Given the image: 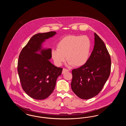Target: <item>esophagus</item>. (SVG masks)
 I'll return each instance as SVG.
<instances>
[{
    "label": "esophagus",
    "mask_w": 126,
    "mask_h": 126,
    "mask_svg": "<svg viewBox=\"0 0 126 126\" xmlns=\"http://www.w3.org/2000/svg\"><path fill=\"white\" fill-rule=\"evenodd\" d=\"M69 72V70H68V69H66V68H63V71H62V74H65L66 72Z\"/></svg>",
    "instance_id": "34e87169"
}]
</instances>
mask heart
I'll list each match as a JSON object with an SVG mask.
<instances>
[{"instance_id":"1","label":"heart","mask_w":126,"mask_h":126,"mask_svg":"<svg viewBox=\"0 0 126 126\" xmlns=\"http://www.w3.org/2000/svg\"><path fill=\"white\" fill-rule=\"evenodd\" d=\"M91 42L86 36L68 35L63 38L57 44V49L51 51L55 64L60 66L66 60L69 66H84L89 59Z\"/></svg>"}]
</instances>
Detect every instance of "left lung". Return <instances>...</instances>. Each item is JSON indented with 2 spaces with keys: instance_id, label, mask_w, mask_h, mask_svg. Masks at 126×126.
Returning <instances> with one entry per match:
<instances>
[{
  "instance_id": "left-lung-1",
  "label": "left lung",
  "mask_w": 126,
  "mask_h": 126,
  "mask_svg": "<svg viewBox=\"0 0 126 126\" xmlns=\"http://www.w3.org/2000/svg\"><path fill=\"white\" fill-rule=\"evenodd\" d=\"M111 59L102 39L94 33V45L87 63L72 71L71 88L81 99L86 100L102 90L110 73Z\"/></svg>"
}]
</instances>
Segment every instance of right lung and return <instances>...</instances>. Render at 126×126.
I'll return each instance as SVG.
<instances>
[{"label":"right lung","instance_id":"obj_1","mask_svg":"<svg viewBox=\"0 0 126 126\" xmlns=\"http://www.w3.org/2000/svg\"><path fill=\"white\" fill-rule=\"evenodd\" d=\"M57 34L55 32L34 35L23 48L18 61V75L22 88L31 98L43 100L54 91L62 68L53 65L50 48H43L46 40Z\"/></svg>","mask_w":126,"mask_h":126}]
</instances>
